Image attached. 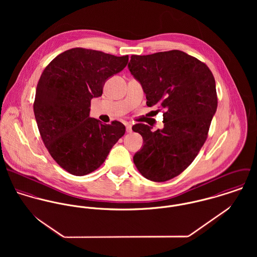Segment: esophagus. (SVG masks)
<instances>
[{
  "label": "esophagus",
  "instance_id": "esophagus-1",
  "mask_svg": "<svg viewBox=\"0 0 257 257\" xmlns=\"http://www.w3.org/2000/svg\"><path fill=\"white\" fill-rule=\"evenodd\" d=\"M125 130H126V133H132V123L125 122Z\"/></svg>",
  "mask_w": 257,
  "mask_h": 257
}]
</instances>
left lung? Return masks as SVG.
I'll return each instance as SVG.
<instances>
[{
  "label": "left lung",
  "instance_id": "1",
  "mask_svg": "<svg viewBox=\"0 0 257 257\" xmlns=\"http://www.w3.org/2000/svg\"><path fill=\"white\" fill-rule=\"evenodd\" d=\"M127 67L141 83L147 106L165 110L162 130L133 126L144 139L134 162L148 180H170L193 162L207 140L218 107L215 78L205 63L180 50L132 55Z\"/></svg>",
  "mask_w": 257,
  "mask_h": 257
}]
</instances>
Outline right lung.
I'll return each instance as SVG.
<instances>
[{
    "instance_id": "right-lung-1",
    "label": "right lung",
    "mask_w": 257,
    "mask_h": 257,
    "mask_svg": "<svg viewBox=\"0 0 257 257\" xmlns=\"http://www.w3.org/2000/svg\"><path fill=\"white\" fill-rule=\"evenodd\" d=\"M127 62L128 55L76 47L56 56L41 74L34 104L38 131L52 158L70 174L99 168L124 135L119 121L103 124L90 117V107L102 96L105 82Z\"/></svg>"
}]
</instances>
